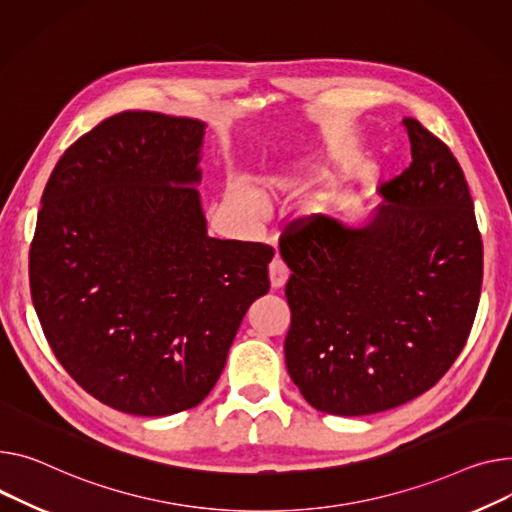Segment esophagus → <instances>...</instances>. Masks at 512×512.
I'll use <instances>...</instances> for the list:
<instances>
[{"label": "esophagus", "mask_w": 512, "mask_h": 512, "mask_svg": "<svg viewBox=\"0 0 512 512\" xmlns=\"http://www.w3.org/2000/svg\"><path fill=\"white\" fill-rule=\"evenodd\" d=\"M288 276H290V271H288V267L280 259H274V261L269 263V282H271V288H274V290L284 288V284L288 282Z\"/></svg>", "instance_id": "34e87169"}]
</instances>
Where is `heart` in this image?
<instances>
[{
	"label": "heart",
	"instance_id": "obj_1",
	"mask_svg": "<svg viewBox=\"0 0 512 512\" xmlns=\"http://www.w3.org/2000/svg\"><path fill=\"white\" fill-rule=\"evenodd\" d=\"M302 187V175H296V173H290V175H280L276 179L269 181V189L274 193H284V195H290V193H296L298 189ZM230 197L232 201L236 203L238 208H241L249 218H255L259 220L263 214H265V199L263 195L253 189L249 183H236L230 191Z\"/></svg>",
	"mask_w": 512,
	"mask_h": 512
}]
</instances>
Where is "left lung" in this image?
I'll list each match as a JSON object with an SVG mask.
<instances>
[{
    "instance_id": "left-lung-1",
    "label": "left lung",
    "mask_w": 512,
    "mask_h": 512,
    "mask_svg": "<svg viewBox=\"0 0 512 512\" xmlns=\"http://www.w3.org/2000/svg\"><path fill=\"white\" fill-rule=\"evenodd\" d=\"M412 164L383 183L364 224L288 228L280 253L290 379L315 410L368 416L434 387L478 311L484 247L463 170L436 135L403 119Z\"/></svg>"
}]
</instances>
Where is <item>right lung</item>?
Listing matches in <instances>:
<instances>
[{
  "label": "right lung",
  "instance_id": "obj_1",
  "mask_svg": "<svg viewBox=\"0 0 512 512\" xmlns=\"http://www.w3.org/2000/svg\"><path fill=\"white\" fill-rule=\"evenodd\" d=\"M206 123L123 111L63 152L30 243L47 342L92 397L133 416L199 405L251 302L263 243L208 236L197 183Z\"/></svg>",
  "mask_w": 512,
  "mask_h": 512
}]
</instances>
